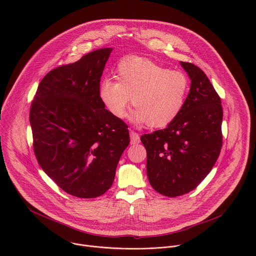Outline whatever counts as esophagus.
I'll return each instance as SVG.
<instances>
[{"instance_id": "1", "label": "esophagus", "mask_w": 256, "mask_h": 256, "mask_svg": "<svg viewBox=\"0 0 256 256\" xmlns=\"http://www.w3.org/2000/svg\"><path fill=\"white\" fill-rule=\"evenodd\" d=\"M130 144H138L140 142V134H136V132L134 130H130Z\"/></svg>"}]
</instances>
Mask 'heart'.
<instances>
[{
  "label": "heart",
  "mask_w": 256,
  "mask_h": 256,
  "mask_svg": "<svg viewBox=\"0 0 256 256\" xmlns=\"http://www.w3.org/2000/svg\"><path fill=\"white\" fill-rule=\"evenodd\" d=\"M116 79L100 82L98 92L103 105L116 118H124L132 100L136 107L132 120L151 128L170 124L181 112L190 92L184 72L142 56L122 60L116 68Z\"/></svg>",
  "instance_id": "heart-1"
}]
</instances>
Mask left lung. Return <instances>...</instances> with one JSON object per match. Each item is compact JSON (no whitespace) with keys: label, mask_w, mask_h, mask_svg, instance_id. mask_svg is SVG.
I'll use <instances>...</instances> for the list:
<instances>
[{"label":"left lung","mask_w":256,"mask_h":256,"mask_svg":"<svg viewBox=\"0 0 256 256\" xmlns=\"http://www.w3.org/2000/svg\"><path fill=\"white\" fill-rule=\"evenodd\" d=\"M180 64L192 80L184 108L166 128L140 136L150 184L169 198L194 190L212 170L223 144L220 96L202 70L192 62Z\"/></svg>","instance_id":"left-lung-1"}]
</instances>
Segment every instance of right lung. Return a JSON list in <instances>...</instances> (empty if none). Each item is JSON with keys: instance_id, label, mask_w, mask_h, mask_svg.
<instances>
[{"instance_id": "right-lung-1", "label": "right lung", "mask_w": 256, "mask_h": 256, "mask_svg": "<svg viewBox=\"0 0 256 256\" xmlns=\"http://www.w3.org/2000/svg\"><path fill=\"white\" fill-rule=\"evenodd\" d=\"M112 50L91 52L48 72L30 107L38 164L60 188L81 198L110 188L130 144L126 124L105 109L98 92Z\"/></svg>"}]
</instances>
